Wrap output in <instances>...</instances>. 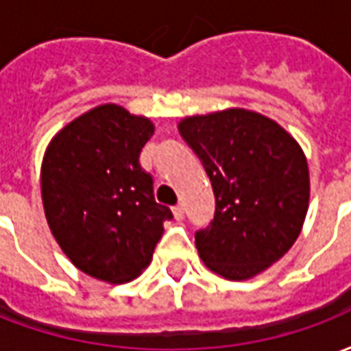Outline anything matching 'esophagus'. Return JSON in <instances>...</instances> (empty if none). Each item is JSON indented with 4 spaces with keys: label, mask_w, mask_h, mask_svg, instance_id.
Wrapping results in <instances>:
<instances>
[{
    "label": "esophagus",
    "mask_w": 351,
    "mask_h": 351,
    "mask_svg": "<svg viewBox=\"0 0 351 351\" xmlns=\"http://www.w3.org/2000/svg\"><path fill=\"white\" fill-rule=\"evenodd\" d=\"M173 214H175L176 220H182V218H184V206L182 205L173 206Z\"/></svg>",
    "instance_id": "esophagus-1"
}]
</instances>
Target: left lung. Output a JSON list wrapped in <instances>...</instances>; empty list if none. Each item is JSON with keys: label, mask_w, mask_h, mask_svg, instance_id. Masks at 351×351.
<instances>
[{"label": "left lung", "mask_w": 351, "mask_h": 351, "mask_svg": "<svg viewBox=\"0 0 351 351\" xmlns=\"http://www.w3.org/2000/svg\"><path fill=\"white\" fill-rule=\"evenodd\" d=\"M178 130L216 197L214 218L195 233L201 259L229 280L265 271L291 248L308 210L302 150L278 123L244 108L191 116Z\"/></svg>", "instance_id": "1"}]
</instances>
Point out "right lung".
I'll use <instances>...</instances> for the list:
<instances>
[{
    "label": "right lung",
    "mask_w": 351,
    "mask_h": 351,
    "mask_svg": "<svg viewBox=\"0 0 351 351\" xmlns=\"http://www.w3.org/2000/svg\"><path fill=\"white\" fill-rule=\"evenodd\" d=\"M154 135L143 116L101 105L52 138L41 169L50 231L93 278L128 282L152 259L171 208L156 203L141 152Z\"/></svg>",
    "instance_id": "add662e5"
}]
</instances>
